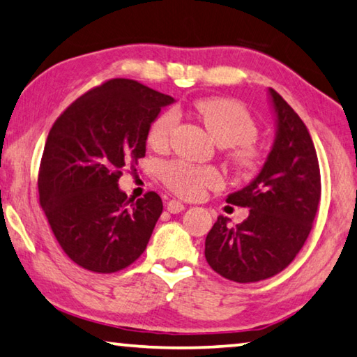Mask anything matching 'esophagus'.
<instances>
[{"label":"esophagus","instance_id":"1","mask_svg":"<svg viewBox=\"0 0 357 357\" xmlns=\"http://www.w3.org/2000/svg\"><path fill=\"white\" fill-rule=\"evenodd\" d=\"M167 209L172 214H178L184 209V203H181L179 200H169L167 203Z\"/></svg>","mask_w":357,"mask_h":357}]
</instances>
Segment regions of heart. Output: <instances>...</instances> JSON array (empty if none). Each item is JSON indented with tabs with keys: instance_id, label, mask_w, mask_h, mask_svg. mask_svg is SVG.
Returning a JSON list of instances; mask_svg holds the SVG:
<instances>
[{
	"instance_id": "heart-1",
	"label": "heart",
	"mask_w": 357,
	"mask_h": 357,
	"mask_svg": "<svg viewBox=\"0 0 357 357\" xmlns=\"http://www.w3.org/2000/svg\"><path fill=\"white\" fill-rule=\"evenodd\" d=\"M194 112L213 139L224 146L231 168L241 174L257 172L264 162V149L256 141L257 123L245 106L227 98H200L194 103ZM176 123L178 114L173 109L160 112L148 128L151 148L167 149ZM160 176L169 190L185 199H197L206 188H218L222 183L218 168L197 167L184 160L167 162Z\"/></svg>"
}]
</instances>
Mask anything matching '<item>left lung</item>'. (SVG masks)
Listing matches in <instances>:
<instances>
[{
  "label": "left lung",
  "instance_id": "1",
  "mask_svg": "<svg viewBox=\"0 0 357 357\" xmlns=\"http://www.w3.org/2000/svg\"><path fill=\"white\" fill-rule=\"evenodd\" d=\"M278 132L262 172L227 203L250 208L236 227L219 216L205 240V257L216 273L235 282L278 275L307 241L321 200L316 149L297 112L270 89Z\"/></svg>",
  "mask_w": 357,
  "mask_h": 357
}]
</instances>
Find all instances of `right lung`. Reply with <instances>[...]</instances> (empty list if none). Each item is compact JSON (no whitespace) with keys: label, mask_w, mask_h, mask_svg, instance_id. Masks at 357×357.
<instances>
[{"label":"right lung","mask_w":357,"mask_h":357,"mask_svg":"<svg viewBox=\"0 0 357 357\" xmlns=\"http://www.w3.org/2000/svg\"><path fill=\"white\" fill-rule=\"evenodd\" d=\"M173 101L116 77L81 95L54 122L38 173L39 205L79 267L116 273L144 252L162 199L152 190L128 199L117 181L144 157L151 122Z\"/></svg>","instance_id":"obj_1"}]
</instances>
